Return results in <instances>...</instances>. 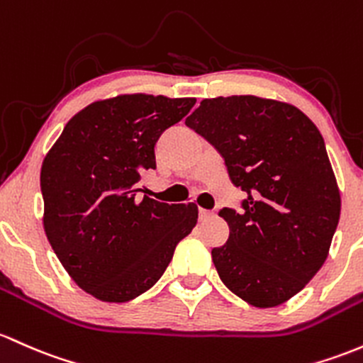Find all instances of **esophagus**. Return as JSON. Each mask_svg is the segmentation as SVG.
Returning <instances> with one entry per match:
<instances>
[{"instance_id": "34e87169", "label": "esophagus", "mask_w": 363, "mask_h": 363, "mask_svg": "<svg viewBox=\"0 0 363 363\" xmlns=\"http://www.w3.org/2000/svg\"><path fill=\"white\" fill-rule=\"evenodd\" d=\"M210 217H213V212H212V210L200 208V220H208Z\"/></svg>"}]
</instances>
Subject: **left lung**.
<instances>
[{
    "mask_svg": "<svg viewBox=\"0 0 363 363\" xmlns=\"http://www.w3.org/2000/svg\"><path fill=\"white\" fill-rule=\"evenodd\" d=\"M224 158L241 212L222 208L229 240L212 250L218 277L246 303L277 306L328 258L341 198L324 139L296 106L257 96L203 99L186 118Z\"/></svg>",
    "mask_w": 363,
    "mask_h": 363,
    "instance_id": "left-lung-1",
    "label": "left lung"
}]
</instances>
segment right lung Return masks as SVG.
Masks as SVG:
<instances>
[{
    "label": "right lung",
    "instance_id": "1",
    "mask_svg": "<svg viewBox=\"0 0 363 363\" xmlns=\"http://www.w3.org/2000/svg\"><path fill=\"white\" fill-rule=\"evenodd\" d=\"M194 98L151 94L91 103L67 122L41 167L45 233L75 284L108 303L148 291L198 206L143 196L141 175L157 169L155 145L189 113Z\"/></svg>",
    "mask_w": 363,
    "mask_h": 363
}]
</instances>
